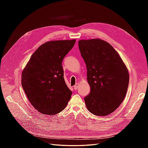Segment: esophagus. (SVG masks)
<instances>
[{"instance_id":"34e87169","label":"esophagus","mask_w":148,"mask_h":148,"mask_svg":"<svg viewBox=\"0 0 148 148\" xmlns=\"http://www.w3.org/2000/svg\"><path fill=\"white\" fill-rule=\"evenodd\" d=\"M78 86H79V83H76V84L74 86V89H75V90H77V89L78 88Z\"/></svg>"}]
</instances>
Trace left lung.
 <instances>
[{"instance_id":"1","label":"left lung","mask_w":148,"mask_h":148,"mask_svg":"<svg viewBox=\"0 0 148 148\" xmlns=\"http://www.w3.org/2000/svg\"><path fill=\"white\" fill-rule=\"evenodd\" d=\"M86 64L91 91L84 97L91 113L106 116L120 106L127 94L129 73L120 55L110 44L100 39L78 41Z\"/></svg>"}]
</instances>
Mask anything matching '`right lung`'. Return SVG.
<instances>
[{
    "mask_svg": "<svg viewBox=\"0 0 148 148\" xmlns=\"http://www.w3.org/2000/svg\"><path fill=\"white\" fill-rule=\"evenodd\" d=\"M75 42L72 39L44 43L22 71V87L31 104L39 112L57 114L70 101L72 92L64 80L62 62Z\"/></svg>",
    "mask_w": 148,
    "mask_h": 148,
    "instance_id": "obj_1",
    "label": "right lung"
}]
</instances>
